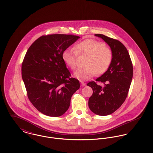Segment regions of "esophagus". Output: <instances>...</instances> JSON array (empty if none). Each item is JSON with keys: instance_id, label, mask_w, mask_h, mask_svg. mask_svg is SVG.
<instances>
[{"instance_id": "obj_1", "label": "esophagus", "mask_w": 153, "mask_h": 153, "mask_svg": "<svg viewBox=\"0 0 153 153\" xmlns=\"http://www.w3.org/2000/svg\"><path fill=\"white\" fill-rule=\"evenodd\" d=\"M80 82H81V86L82 87H84V86H85V83L84 82H83V81H80Z\"/></svg>"}]
</instances>
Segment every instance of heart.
Returning <instances> with one entry per match:
<instances>
[{"label": "heart", "mask_w": 153, "mask_h": 153, "mask_svg": "<svg viewBox=\"0 0 153 153\" xmlns=\"http://www.w3.org/2000/svg\"><path fill=\"white\" fill-rule=\"evenodd\" d=\"M74 49H66L62 53V58L66 66L72 70L77 67L78 55H85L84 68H79L74 76L79 81H87L97 74L105 72L111 65L113 54L109 47L94 39L82 41L74 46Z\"/></svg>", "instance_id": "1"}]
</instances>
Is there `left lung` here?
Returning <instances> with one entry per match:
<instances>
[{
	"label": "left lung",
	"instance_id": "1",
	"mask_svg": "<svg viewBox=\"0 0 153 153\" xmlns=\"http://www.w3.org/2000/svg\"><path fill=\"white\" fill-rule=\"evenodd\" d=\"M108 44L113 57L108 70L95 81L87 84L93 93L89 98L88 106L94 114L108 115L118 109L125 101L133 75V66L129 53L126 46L118 40L102 34H95Z\"/></svg>",
	"mask_w": 153,
	"mask_h": 153
}]
</instances>
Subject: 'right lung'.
<instances>
[{"label":"right lung","mask_w":153,"mask_h":153,"mask_svg":"<svg viewBox=\"0 0 153 153\" xmlns=\"http://www.w3.org/2000/svg\"><path fill=\"white\" fill-rule=\"evenodd\" d=\"M79 36L52 34L42 36L27 49L22 64V77L27 97L39 112L59 117L68 109L72 95L79 88L62 58L63 51Z\"/></svg>","instance_id":"obj_1"}]
</instances>
